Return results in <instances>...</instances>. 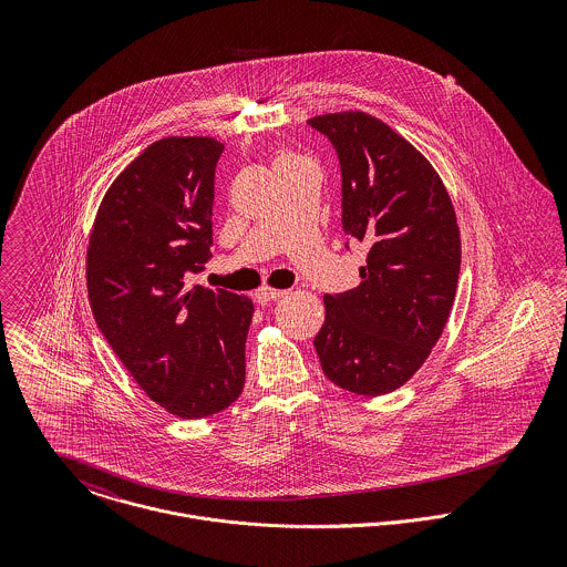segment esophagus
<instances>
[{"label":"esophagus","mask_w":567,"mask_h":567,"mask_svg":"<svg viewBox=\"0 0 567 567\" xmlns=\"http://www.w3.org/2000/svg\"><path fill=\"white\" fill-rule=\"evenodd\" d=\"M286 295V290H275V288H261L255 292V301L259 306H268L270 301H279Z\"/></svg>","instance_id":"1"}]
</instances>
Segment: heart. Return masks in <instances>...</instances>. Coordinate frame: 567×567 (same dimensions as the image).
I'll list each match as a JSON object with an SVG mask.
<instances>
[{
    "label": "heart",
    "instance_id": "obj_1",
    "mask_svg": "<svg viewBox=\"0 0 567 567\" xmlns=\"http://www.w3.org/2000/svg\"><path fill=\"white\" fill-rule=\"evenodd\" d=\"M297 162H306V159H301V157H297V155H292V153H284V155H279V157H277V163H275V165H288V163Z\"/></svg>",
    "mask_w": 567,
    "mask_h": 567
}]
</instances>
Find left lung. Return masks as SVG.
Here are the masks:
<instances>
[{"label":"left lung","instance_id":"left-lung-1","mask_svg":"<svg viewBox=\"0 0 567 567\" xmlns=\"http://www.w3.org/2000/svg\"><path fill=\"white\" fill-rule=\"evenodd\" d=\"M308 124L338 155L342 229L369 246L360 286L324 295L315 347L336 386L386 395L419 371L450 319L461 272L456 214L436 169L382 120L344 111Z\"/></svg>","mask_w":567,"mask_h":567}]
</instances>
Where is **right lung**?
I'll return each instance as SVG.
<instances>
[{
    "instance_id": "add662e5",
    "label": "right lung",
    "mask_w": 567,
    "mask_h": 567,
    "mask_svg": "<svg viewBox=\"0 0 567 567\" xmlns=\"http://www.w3.org/2000/svg\"><path fill=\"white\" fill-rule=\"evenodd\" d=\"M212 137H165L109 187L86 250L102 336L146 395L183 419L234 404L244 389L252 301L189 286L212 257Z\"/></svg>"
}]
</instances>
